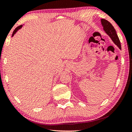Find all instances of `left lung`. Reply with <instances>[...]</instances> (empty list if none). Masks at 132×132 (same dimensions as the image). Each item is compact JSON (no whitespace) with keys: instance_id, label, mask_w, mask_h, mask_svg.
Returning <instances> with one entry per match:
<instances>
[{"instance_id":"obj_1","label":"left lung","mask_w":132,"mask_h":132,"mask_svg":"<svg viewBox=\"0 0 132 132\" xmlns=\"http://www.w3.org/2000/svg\"><path fill=\"white\" fill-rule=\"evenodd\" d=\"M101 21L102 25L103 26L104 30L111 37L113 42L117 45L120 50H121V45H120V40L118 37V35L114 27L111 24V23H109L108 20H106L105 19H102Z\"/></svg>"}]
</instances>
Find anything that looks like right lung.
I'll return each instance as SVG.
<instances>
[{"label": "right lung", "mask_w": 132, "mask_h": 132, "mask_svg": "<svg viewBox=\"0 0 132 132\" xmlns=\"http://www.w3.org/2000/svg\"><path fill=\"white\" fill-rule=\"evenodd\" d=\"M21 27H22V25H21V26H19V27H17L15 29V30H14V31H13V34H12V37L13 36V35H14L15 34V32H17V31L19 30V29H20L21 28Z\"/></svg>", "instance_id": "1"}]
</instances>
